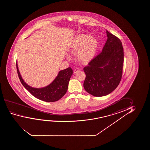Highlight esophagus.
I'll return each instance as SVG.
<instances>
[{"mask_svg":"<svg viewBox=\"0 0 150 150\" xmlns=\"http://www.w3.org/2000/svg\"><path fill=\"white\" fill-rule=\"evenodd\" d=\"M80 70V69H79V68H76V69H75L74 71V74H76V73H77V72H79Z\"/></svg>","mask_w":150,"mask_h":150,"instance_id":"34e87169","label":"esophagus"}]
</instances>
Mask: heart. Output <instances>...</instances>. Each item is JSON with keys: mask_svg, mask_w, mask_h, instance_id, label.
I'll return each instance as SVG.
<instances>
[{"mask_svg": "<svg viewBox=\"0 0 150 150\" xmlns=\"http://www.w3.org/2000/svg\"><path fill=\"white\" fill-rule=\"evenodd\" d=\"M98 46V41L95 37L84 34L78 35L73 40L70 52L76 53L78 61L81 64H87L94 58ZM68 59L70 57L68 56Z\"/></svg>", "mask_w": 150, "mask_h": 150, "instance_id": "heart-1", "label": "heart"}]
</instances>
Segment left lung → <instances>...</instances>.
Here are the masks:
<instances>
[{
    "instance_id": "8db88e82",
    "label": "left lung",
    "mask_w": 150,
    "mask_h": 150,
    "mask_svg": "<svg viewBox=\"0 0 150 150\" xmlns=\"http://www.w3.org/2000/svg\"><path fill=\"white\" fill-rule=\"evenodd\" d=\"M108 39L100 53L83 68L85 90L94 96H106L119 85L122 74L123 49L120 40L106 31Z\"/></svg>"
}]
</instances>
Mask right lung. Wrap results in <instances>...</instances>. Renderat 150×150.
<instances>
[{"instance_id": "right-lung-1", "label": "right lung", "mask_w": 150, "mask_h": 150, "mask_svg": "<svg viewBox=\"0 0 150 150\" xmlns=\"http://www.w3.org/2000/svg\"><path fill=\"white\" fill-rule=\"evenodd\" d=\"M16 67L19 78L23 86L36 98L46 102L56 101L64 96L68 90L69 82L73 74L71 68L60 71L50 84L43 88H36L30 86L25 82L19 71L17 63Z\"/></svg>"}]
</instances>
